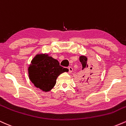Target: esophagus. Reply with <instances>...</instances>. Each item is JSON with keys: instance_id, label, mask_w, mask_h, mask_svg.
<instances>
[{"instance_id": "34e87169", "label": "esophagus", "mask_w": 126, "mask_h": 126, "mask_svg": "<svg viewBox=\"0 0 126 126\" xmlns=\"http://www.w3.org/2000/svg\"><path fill=\"white\" fill-rule=\"evenodd\" d=\"M68 68V69H69V73L72 72V71H73V68H72L71 66H69V67Z\"/></svg>"}]
</instances>
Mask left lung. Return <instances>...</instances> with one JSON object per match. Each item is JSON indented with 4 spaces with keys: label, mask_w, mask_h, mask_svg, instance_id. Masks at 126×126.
Segmentation results:
<instances>
[{
    "label": "left lung",
    "mask_w": 126,
    "mask_h": 126,
    "mask_svg": "<svg viewBox=\"0 0 126 126\" xmlns=\"http://www.w3.org/2000/svg\"><path fill=\"white\" fill-rule=\"evenodd\" d=\"M79 61L82 64V70L80 78L79 79V85L81 87H87L90 84L95 81L98 78V71L95 66L87 62V58L85 56H81Z\"/></svg>",
    "instance_id": "8db88e82"
}]
</instances>
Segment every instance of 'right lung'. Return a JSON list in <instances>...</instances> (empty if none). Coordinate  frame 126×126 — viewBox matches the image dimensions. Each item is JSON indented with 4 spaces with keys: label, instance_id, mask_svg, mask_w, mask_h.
I'll return each instance as SVG.
<instances>
[{
    "label": "right lung",
    "instance_id": "obj_1",
    "mask_svg": "<svg viewBox=\"0 0 126 126\" xmlns=\"http://www.w3.org/2000/svg\"><path fill=\"white\" fill-rule=\"evenodd\" d=\"M68 69L60 65L58 60L47 54H38L29 66V79L35 87L42 91H50L55 86L58 77Z\"/></svg>",
    "mask_w": 126,
    "mask_h": 126
}]
</instances>
